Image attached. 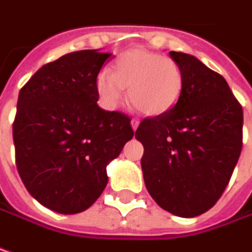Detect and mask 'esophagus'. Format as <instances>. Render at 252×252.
<instances>
[{
  "label": "esophagus",
  "mask_w": 252,
  "mask_h": 252,
  "mask_svg": "<svg viewBox=\"0 0 252 252\" xmlns=\"http://www.w3.org/2000/svg\"><path fill=\"white\" fill-rule=\"evenodd\" d=\"M130 125L131 127H133V130H136V129L139 127V125H140V121H139V119H131Z\"/></svg>",
  "instance_id": "esophagus-1"
}]
</instances>
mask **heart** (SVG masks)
<instances>
[{"mask_svg": "<svg viewBox=\"0 0 252 252\" xmlns=\"http://www.w3.org/2000/svg\"><path fill=\"white\" fill-rule=\"evenodd\" d=\"M125 87L129 99L141 113L158 116L179 99L184 75L179 64L161 54L134 49L122 54L115 64V73L102 70L96 78V90L109 108L125 101Z\"/></svg>", "mask_w": 252, "mask_h": 252, "instance_id": "1", "label": "heart"}]
</instances>
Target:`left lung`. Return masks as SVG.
Returning a JSON list of instances; mask_svg holds the SVG:
<instances>
[{
    "label": "left lung",
    "instance_id": "left-lung-1",
    "mask_svg": "<svg viewBox=\"0 0 252 252\" xmlns=\"http://www.w3.org/2000/svg\"><path fill=\"white\" fill-rule=\"evenodd\" d=\"M184 87L168 112L144 118L136 139L144 154L146 188L157 205L179 218L215 206L243 149V108L226 80L190 54L169 52Z\"/></svg>",
    "mask_w": 252,
    "mask_h": 252
}]
</instances>
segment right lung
Listing matches in <instances>:
<instances>
[{
	"instance_id": "add662e5",
	"label": "right lung",
	"mask_w": 252,
	"mask_h": 252,
	"mask_svg": "<svg viewBox=\"0 0 252 252\" xmlns=\"http://www.w3.org/2000/svg\"><path fill=\"white\" fill-rule=\"evenodd\" d=\"M112 53L73 52L44 64L19 91L12 125L15 162L25 188L63 215L94 205L106 165L134 136L126 113L101 109L96 77Z\"/></svg>"
}]
</instances>
